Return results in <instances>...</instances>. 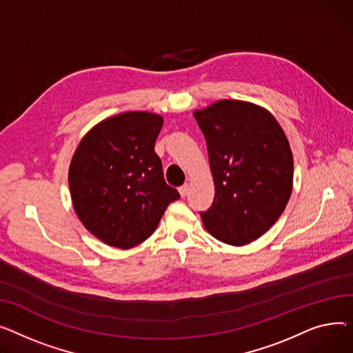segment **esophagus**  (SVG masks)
<instances>
[{
	"label": "esophagus",
	"instance_id": "obj_1",
	"mask_svg": "<svg viewBox=\"0 0 353 353\" xmlns=\"http://www.w3.org/2000/svg\"><path fill=\"white\" fill-rule=\"evenodd\" d=\"M188 192H190V183H183L181 188H179V194H181V196L182 198H185L186 195H188Z\"/></svg>",
	"mask_w": 353,
	"mask_h": 353
}]
</instances>
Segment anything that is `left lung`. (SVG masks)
<instances>
[{
	"mask_svg": "<svg viewBox=\"0 0 353 353\" xmlns=\"http://www.w3.org/2000/svg\"><path fill=\"white\" fill-rule=\"evenodd\" d=\"M194 117L205 137L215 185L203 226L242 246L261 238L291 198L294 157L276 118L252 102L221 99Z\"/></svg>",
	"mask_w": 353,
	"mask_h": 353,
	"instance_id": "left-lung-1",
	"label": "left lung"
}]
</instances>
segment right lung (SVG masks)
<instances>
[{"mask_svg": "<svg viewBox=\"0 0 353 353\" xmlns=\"http://www.w3.org/2000/svg\"><path fill=\"white\" fill-rule=\"evenodd\" d=\"M162 123L158 114L122 112L98 122L78 143L68 171L74 211L103 243L137 246L179 198L154 150Z\"/></svg>", "mask_w": 353, "mask_h": 353, "instance_id": "right-lung-1", "label": "right lung"}]
</instances>
